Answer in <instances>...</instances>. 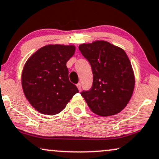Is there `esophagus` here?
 <instances>
[{
    "mask_svg": "<svg viewBox=\"0 0 159 159\" xmlns=\"http://www.w3.org/2000/svg\"><path fill=\"white\" fill-rule=\"evenodd\" d=\"M76 86H77L78 89H79V91L81 90V83H77V84H76Z\"/></svg>",
    "mask_w": 159,
    "mask_h": 159,
    "instance_id": "1",
    "label": "esophagus"
}]
</instances>
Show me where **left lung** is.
Instances as JSON below:
<instances>
[{
	"label": "left lung",
	"mask_w": 159,
	"mask_h": 159,
	"mask_svg": "<svg viewBox=\"0 0 159 159\" xmlns=\"http://www.w3.org/2000/svg\"><path fill=\"white\" fill-rule=\"evenodd\" d=\"M79 49L90 63L93 85L81 95L93 112L106 117L122 111L132 98L135 75L122 48L106 41L82 44Z\"/></svg>",
	"instance_id": "left-lung-1"
}]
</instances>
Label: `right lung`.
Instances as JSON below:
<instances>
[{"mask_svg": "<svg viewBox=\"0 0 159 159\" xmlns=\"http://www.w3.org/2000/svg\"><path fill=\"white\" fill-rule=\"evenodd\" d=\"M74 45L48 44L35 52L24 65L21 85L26 98L39 112L57 115L79 92L68 78L66 63Z\"/></svg>", "mask_w": 159, "mask_h": 159, "instance_id": "obj_1", "label": "right lung"}]
</instances>
